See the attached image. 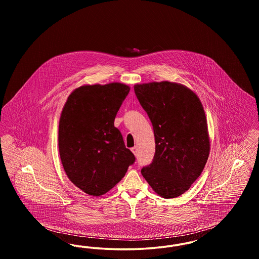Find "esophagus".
Wrapping results in <instances>:
<instances>
[{"instance_id": "1", "label": "esophagus", "mask_w": 259, "mask_h": 259, "mask_svg": "<svg viewBox=\"0 0 259 259\" xmlns=\"http://www.w3.org/2000/svg\"><path fill=\"white\" fill-rule=\"evenodd\" d=\"M131 150H132V152L135 154L136 156L138 155V153H139V149L137 147H134V148H131Z\"/></svg>"}]
</instances>
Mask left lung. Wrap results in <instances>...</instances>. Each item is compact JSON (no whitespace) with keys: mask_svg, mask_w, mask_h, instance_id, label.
Segmentation results:
<instances>
[{"mask_svg":"<svg viewBox=\"0 0 259 259\" xmlns=\"http://www.w3.org/2000/svg\"><path fill=\"white\" fill-rule=\"evenodd\" d=\"M134 90L155 139L152 162L141 172L158 195L178 197L197 180L209 157L203 106L190 89L174 82L137 84Z\"/></svg>","mask_w":259,"mask_h":259,"instance_id":"8db88e82","label":"left lung"}]
</instances>
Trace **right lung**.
Listing matches in <instances>:
<instances>
[{
	"instance_id": "add662e5",
	"label": "right lung",
	"mask_w": 259,
	"mask_h": 259,
	"mask_svg": "<svg viewBox=\"0 0 259 259\" xmlns=\"http://www.w3.org/2000/svg\"><path fill=\"white\" fill-rule=\"evenodd\" d=\"M130 88L122 83L83 85L68 97L58 145L70 181L89 195L107 193L125 176L135 155L126 148L114 118Z\"/></svg>"
}]
</instances>
